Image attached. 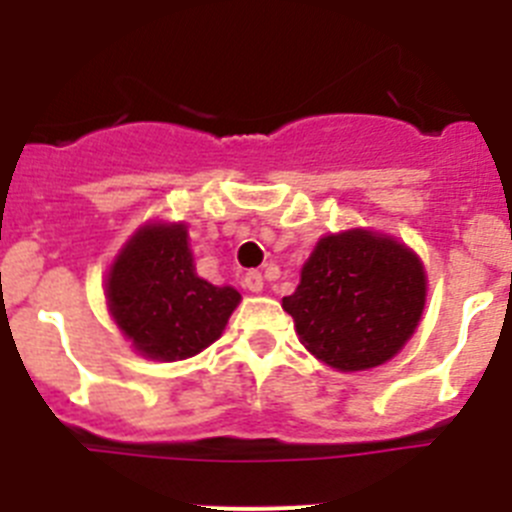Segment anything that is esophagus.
<instances>
[{
    "instance_id": "obj_1",
    "label": "esophagus",
    "mask_w": 512,
    "mask_h": 512,
    "mask_svg": "<svg viewBox=\"0 0 512 512\" xmlns=\"http://www.w3.org/2000/svg\"><path fill=\"white\" fill-rule=\"evenodd\" d=\"M243 287L248 292H264V277H261V271H248L246 277H243Z\"/></svg>"
}]
</instances>
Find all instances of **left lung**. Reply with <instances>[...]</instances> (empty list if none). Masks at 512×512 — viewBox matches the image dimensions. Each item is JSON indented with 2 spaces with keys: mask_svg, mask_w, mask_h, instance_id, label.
<instances>
[{
  "mask_svg": "<svg viewBox=\"0 0 512 512\" xmlns=\"http://www.w3.org/2000/svg\"><path fill=\"white\" fill-rule=\"evenodd\" d=\"M282 307L315 359L338 372H364L390 361L418 328L425 271L390 235L359 228L325 235Z\"/></svg>",
  "mask_w": 512,
  "mask_h": 512,
  "instance_id": "8db88e82",
  "label": "left lung"
}]
</instances>
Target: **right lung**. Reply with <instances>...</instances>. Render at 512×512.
Returning <instances> with one entry per match:
<instances>
[{
	"label": "right lung",
	"instance_id": "right-lung-1",
	"mask_svg": "<svg viewBox=\"0 0 512 512\" xmlns=\"http://www.w3.org/2000/svg\"><path fill=\"white\" fill-rule=\"evenodd\" d=\"M238 302L233 287L197 277L184 223L143 225L107 274L110 315L148 359L200 354L223 336Z\"/></svg>",
	"mask_w": 512,
	"mask_h": 512
}]
</instances>
